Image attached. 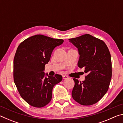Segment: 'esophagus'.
Masks as SVG:
<instances>
[{
	"mask_svg": "<svg viewBox=\"0 0 123 123\" xmlns=\"http://www.w3.org/2000/svg\"><path fill=\"white\" fill-rule=\"evenodd\" d=\"M62 77H63V79H67L68 78V77L67 75H63L62 76Z\"/></svg>",
	"mask_w": 123,
	"mask_h": 123,
	"instance_id": "obj_1",
	"label": "esophagus"
}]
</instances>
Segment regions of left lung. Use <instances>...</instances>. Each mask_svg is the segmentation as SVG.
I'll return each mask as SVG.
<instances>
[{
    "label": "left lung",
    "mask_w": 123,
    "mask_h": 123,
    "mask_svg": "<svg viewBox=\"0 0 123 123\" xmlns=\"http://www.w3.org/2000/svg\"><path fill=\"white\" fill-rule=\"evenodd\" d=\"M78 48L80 56L78 66L87 74L85 80L79 82L73 79L75 85L72 95L82 105H92L98 102L109 89L112 77L111 54L104 41L85 34L69 39Z\"/></svg>",
    "instance_id": "obj_1"
}]
</instances>
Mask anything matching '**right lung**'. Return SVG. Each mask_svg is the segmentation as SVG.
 <instances>
[{
  "label": "right lung",
  "mask_w": 123,
  "mask_h": 123,
  "mask_svg": "<svg viewBox=\"0 0 123 123\" xmlns=\"http://www.w3.org/2000/svg\"><path fill=\"white\" fill-rule=\"evenodd\" d=\"M63 42L62 39L36 35L25 39L17 48L13 60L14 82L20 96L32 106L47 105L54 86L62 80L61 75L51 76L44 71L53 50Z\"/></svg>",
  "instance_id": "obj_1"
}]
</instances>
